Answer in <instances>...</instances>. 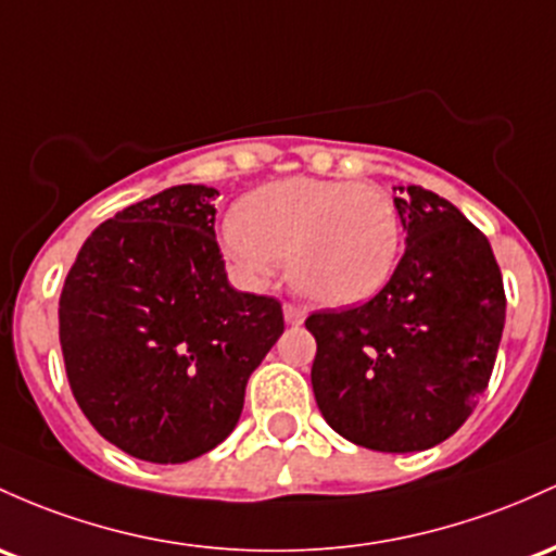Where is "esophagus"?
Segmentation results:
<instances>
[{
	"label": "esophagus",
	"instance_id": "obj_1",
	"mask_svg": "<svg viewBox=\"0 0 556 556\" xmlns=\"http://www.w3.org/2000/svg\"><path fill=\"white\" fill-rule=\"evenodd\" d=\"M303 319H306V308L303 306H295V303H285V321L292 327L303 325Z\"/></svg>",
	"mask_w": 556,
	"mask_h": 556
}]
</instances>
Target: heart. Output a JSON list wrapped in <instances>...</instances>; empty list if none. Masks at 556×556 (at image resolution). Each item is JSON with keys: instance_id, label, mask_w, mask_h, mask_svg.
I'll return each instance as SVG.
<instances>
[{"instance_id": "heart-1", "label": "heart", "mask_w": 556, "mask_h": 556, "mask_svg": "<svg viewBox=\"0 0 556 556\" xmlns=\"http://www.w3.org/2000/svg\"><path fill=\"white\" fill-rule=\"evenodd\" d=\"M404 224L393 198L343 179L271 181L250 192L224 229V248L253 282L288 261L290 282L321 306H356L393 277Z\"/></svg>"}]
</instances>
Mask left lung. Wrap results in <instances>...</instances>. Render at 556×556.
Wrapping results in <instances>:
<instances>
[{"mask_svg": "<svg viewBox=\"0 0 556 556\" xmlns=\"http://www.w3.org/2000/svg\"><path fill=\"white\" fill-rule=\"evenodd\" d=\"M406 250L362 306L314 311L321 417L356 446L406 454L454 435L488 388L506 316L488 237L441 194L399 187Z\"/></svg>", "mask_w": 556, "mask_h": 556, "instance_id": "left-lung-1", "label": "left lung"}]
</instances>
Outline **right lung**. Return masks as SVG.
Segmentation results:
<instances>
[{
	"label": "right lung",
	"instance_id": "right-lung-1",
	"mask_svg": "<svg viewBox=\"0 0 556 556\" xmlns=\"http://www.w3.org/2000/svg\"><path fill=\"white\" fill-rule=\"evenodd\" d=\"M216 198L179 185L118 211L60 292L73 399L105 441L155 465L194 459L235 430L248 377L285 332L277 298L229 285Z\"/></svg>",
	"mask_w": 556,
	"mask_h": 556
}]
</instances>
